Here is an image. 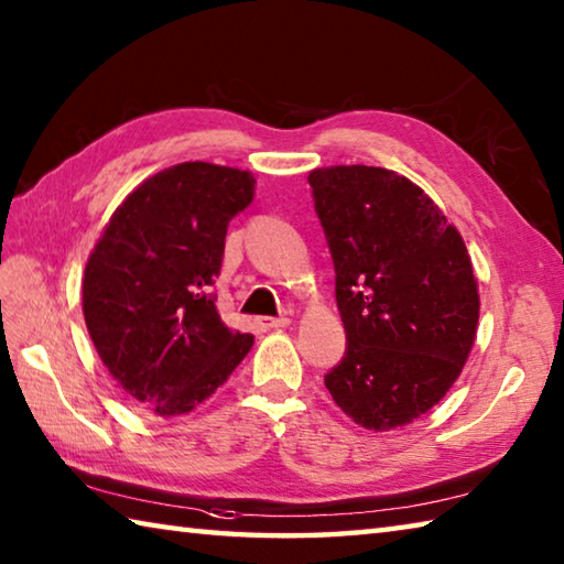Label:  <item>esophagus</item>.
<instances>
[{
    "label": "esophagus",
    "mask_w": 564,
    "mask_h": 564,
    "mask_svg": "<svg viewBox=\"0 0 564 564\" xmlns=\"http://www.w3.org/2000/svg\"><path fill=\"white\" fill-rule=\"evenodd\" d=\"M258 326L260 328H284V326H290V318L286 316H262V318H258Z\"/></svg>",
    "instance_id": "34e87169"
}]
</instances>
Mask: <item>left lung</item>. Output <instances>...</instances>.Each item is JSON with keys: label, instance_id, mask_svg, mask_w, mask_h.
Returning a JSON list of instances; mask_svg holds the SVG:
<instances>
[{"label": "left lung", "instance_id": "1", "mask_svg": "<svg viewBox=\"0 0 564 564\" xmlns=\"http://www.w3.org/2000/svg\"><path fill=\"white\" fill-rule=\"evenodd\" d=\"M310 186L346 328L324 386L360 427H402L447 395L469 358L479 324L469 252L434 200L388 169H314Z\"/></svg>", "mask_w": 564, "mask_h": 564}]
</instances>
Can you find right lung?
I'll list each match as a JSON object with an SVG mask.
<instances>
[{
	"mask_svg": "<svg viewBox=\"0 0 564 564\" xmlns=\"http://www.w3.org/2000/svg\"><path fill=\"white\" fill-rule=\"evenodd\" d=\"M248 172L184 162L147 178L115 210L90 252L83 314L95 350L137 405L191 412L252 346L216 312L228 223L252 200Z\"/></svg>",
	"mask_w": 564,
	"mask_h": 564,
	"instance_id": "right-lung-1",
	"label": "right lung"
}]
</instances>
